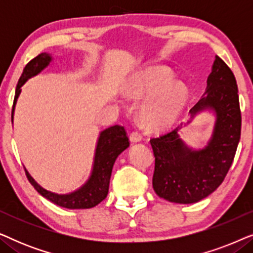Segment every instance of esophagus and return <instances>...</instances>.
Instances as JSON below:
<instances>
[{"mask_svg": "<svg viewBox=\"0 0 253 253\" xmlns=\"http://www.w3.org/2000/svg\"><path fill=\"white\" fill-rule=\"evenodd\" d=\"M141 134L140 132H138V131H132V132L130 133V140L132 141V143H137V141H140L141 140Z\"/></svg>", "mask_w": 253, "mask_h": 253, "instance_id": "34e87169", "label": "esophagus"}]
</instances>
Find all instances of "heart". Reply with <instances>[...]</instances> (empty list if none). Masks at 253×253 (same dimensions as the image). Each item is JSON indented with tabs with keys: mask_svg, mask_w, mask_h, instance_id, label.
Returning a JSON list of instances; mask_svg holds the SVG:
<instances>
[{
	"mask_svg": "<svg viewBox=\"0 0 253 253\" xmlns=\"http://www.w3.org/2000/svg\"><path fill=\"white\" fill-rule=\"evenodd\" d=\"M133 100H143L141 123L148 129H165L174 123L186 105L189 91L185 84L172 81V74L165 67H151L138 75L126 88Z\"/></svg>",
	"mask_w": 253,
	"mask_h": 253,
	"instance_id": "b5f03b06",
	"label": "heart"
}]
</instances>
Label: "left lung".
I'll list each match as a JSON object with an SVG mask.
<instances>
[{"label":"left lung","instance_id":"obj_1","mask_svg":"<svg viewBox=\"0 0 253 253\" xmlns=\"http://www.w3.org/2000/svg\"><path fill=\"white\" fill-rule=\"evenodd\" d=\"M236 79L230 68L215 56L207 78L205 95L190 109H213V137L202 151H192L178 136L181 126L150 140L155 157L153 189L168 202L192 204L206 198L223 182L241 138L242 116Z\"/></svg>","mask_w":253,"mask_h":253}]
</instances>
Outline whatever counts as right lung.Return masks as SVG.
Here are the masks:
<instances>
[{"instance_id": "right-lung-1", "label": "right lung", "mask_w": 253, "mask_h": 253, "mask_svg": "<svg viewBox=\"0 0 253 253\" xmlns=\"http://www.w3.org/2000/svg\"><path fill=\"white\" fill-rule=\"evenodd\" d=\"M51 57L49 54L41 53L31 60L24 68L23 74L20 76L18 84L16 87V94L13 99L12 114L15 110V105L18 95L20 93V87L24 85L27 79L39 74L41 70L49 64ZM130 145L129 138H127L126 131L122 126H114L108 129L103 130L100 133L98 145H96L94 166L91 177L84 186L77 191L69 193V195H57V193L47 191L38 184L34 179L31 177L29 171L25 169L26 177L34 189L43 196L44 198L50 200L51 203L56 204L58 206L65 207V209H91L102 202L108 195L109 179L112 175L113 166L115 164L116 158L126 150Z\"/></svg>"}]
</instances>
